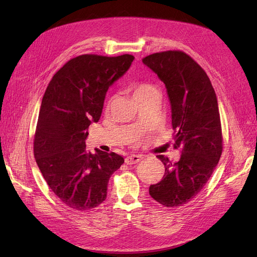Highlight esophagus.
Returning <instances> with one entry per match:
<instances>
[{
    "label": "esophagus",
    "mask_w": 257,
    "mask_h": 257,
    "mask_svg": "<svg viewBox=\"0 0 257 257\" xmlns=\"http://www.w3.org/2000/svg\"><path fill=\"white\" fill-rule=\"evenodd\" d=\"M143 159H144L143 155H136V154H133V155H130V157H126V158H125V163H126L127 165H131V164H136V163L141 162Z\"/></svg>",
    "instance_id": "obj_1"
}]
</instances>
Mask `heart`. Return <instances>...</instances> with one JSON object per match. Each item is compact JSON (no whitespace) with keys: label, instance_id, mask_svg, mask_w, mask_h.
I'll use <instances>...</instances> for the list:
<instances>
[{"label":"heart","instance_id":"b5f03b06","mask_svg":"<svg viewBox=\"0 0 257 257\" xmlns=\"http://www.w3.org/2000/svg\"><path fill=\"white\" fill-rule=\"evenodd\" d=\"M154 90H155V88L152 87L151 84L137 83V84H135L134 87H133V94H134V97H135V96L145 94V93L151 92V91H154Z\"/></svg>","mask_w":257,"mask_h":257}]
</instances>
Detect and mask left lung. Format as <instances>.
<instances>
[{
  "mask_svg": "<svg viewBox=\"0 0 257 257\" xmlns=\"http://www.w3.org/2000/svg\"><path fill=\"white\" fill-rule=\"evenodd\" d=\"M143 63L164 82L172 109L175 148L181 158L175 164L157 155L165 174L149 194L165 207L188 204L203 190L222 154L219 105L209 77L195 61L182 51L150 54Z\"/></svg>",
  "mask_w": 257,
  "mask_h": 257,
  "instance_id": "8db88e82",
  "label": "left lung"
}]
</instances>
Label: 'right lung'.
I'll return each mask as SVG.
<instances>
[{
    "label": "right lung",
    "instance_id": "1",
    "mask_svg": "<svg viewBox=\"0 0 257 257\" xmlns=\"http://www.w3.org/2000/svg\"><path fill=\"white\" fill-rule=\"evenodd\" d=\"M134 57L83 54L54 74L42 99L34 157L44 179L62 203L90 210L107 196L121 155L87 150V128L102 115L106 93L131 67Z\"/></svg>",
    "mask_w": 257,
    "mask_h": 257
}]
</instances>
